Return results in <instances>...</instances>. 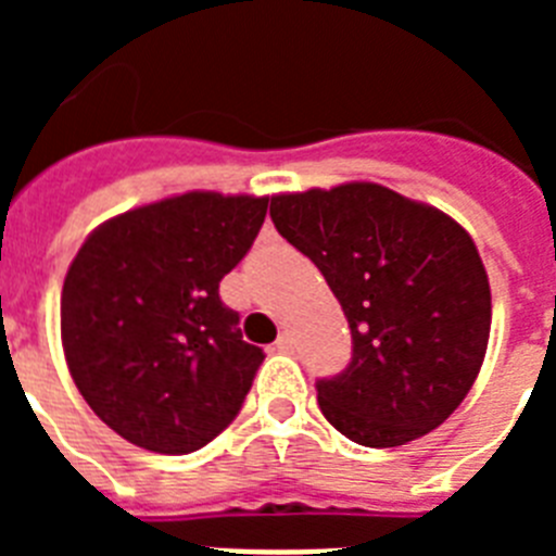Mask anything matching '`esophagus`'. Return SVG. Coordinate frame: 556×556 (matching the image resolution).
Instances as JSON below:
<instances>
[{"mask_svg":"<svg viewBox=\"0 0 556 556\" xmlns=\"http://www.w3.org/2000/svg\"><path fill=\"white\" fill-rule=\"evenodd\" d=\"M275 351H281V353H289V351H294V339H292V333H278V339H275Z\"/></svg>","mask_w":556,"mask_h":556,"instance_id":"esophagus-1","label":"esophagus"}]
</instances>
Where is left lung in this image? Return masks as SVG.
Here are the masks:
<instances>
[{
    "label": "left lung",
    "instance_id": "8db88e82",
    "mask_svg": "<svg viewBox=\"0 0 556 556\" xmlns=\"http://www.w3.org/2000/svg\"><path fill=\"white\" fill-rule=\"evenodd\" d=\"M269 217L351 326L348 367L317 381L328 424L367 448H395L448 420L479 376L493 317L468 230L378 184L278 194Z\"/></svg>",
    "mask_w": 556,
    "mask_h": 556
}]
</instances>
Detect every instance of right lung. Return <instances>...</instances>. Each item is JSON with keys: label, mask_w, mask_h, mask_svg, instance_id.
<instances>
[{"label": "right lung", "mask_w": 556, "mask_h": 556, "mask_svg": "<svg viewBox=\"0 0 556 556\" xmlns=\"http://www.w3.org/2000/svg\"><path fill=\"white\" fill-rule=\"evenodd\" d=\"M267 198L189 191L102 223L61 294L68 372L127 443L191 454L239 415L262 367L219 281L242 262Z\"/></svg>", "instance_id": "right-lung-1"}]
</instances>
